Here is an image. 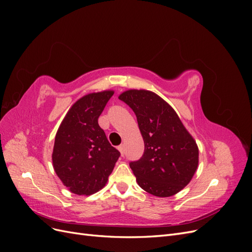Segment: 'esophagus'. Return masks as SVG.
<instances>
[{"instance_id":"1","label":"esophagus","mask_w":252,"mask_h":252,"mask_svg":"<svg viewBox=\"0 0 252 252\" xmlns=\"http://www.w3.org/2000/svg\"><path fill=\"white\" fill-rule=\"evenodd\" d=\"M118 149H119V151H120L121 156L123 157V156H124V146H123V145H121V146H119V147H118Z\"/></svg>"}]
</instances>
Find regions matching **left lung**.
<instances>
[{"label":"left lung","mask_w":252,"mask_h":252,"mask_svg":"<svg viewBox=\"0 0 252 252\" xmlns=\"http://www.w3.org/2000/svg\"><path fill=\"white\" fill-rule=\"evenodd\" d=\"M136 116L145 150L131 162L139 186L148 193L168 197L189 184L199 166V148L177 112L157 94L129 89L119 95Z\"/></svg>","instance_id":"8db88e82"}]
</instances>
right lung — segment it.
<instances>
[{
  "instance_id": "obj_1",
  "label": "right lung",
  "mask_w": 252,
  "mask_h": 252,
  "mask_svg": "<svg viewBox=\"0 0 252 252\" xmlns=\"http://www.w3.org/2000/svg\"><path fill=\"white\" fill-rule=\"evenodd\" d=\"M113 94V90H104L79 98L57 131L53 169L74 194L90 195L101 190L120 157L97 123Z\"/></svg>"
}]
</instances>
